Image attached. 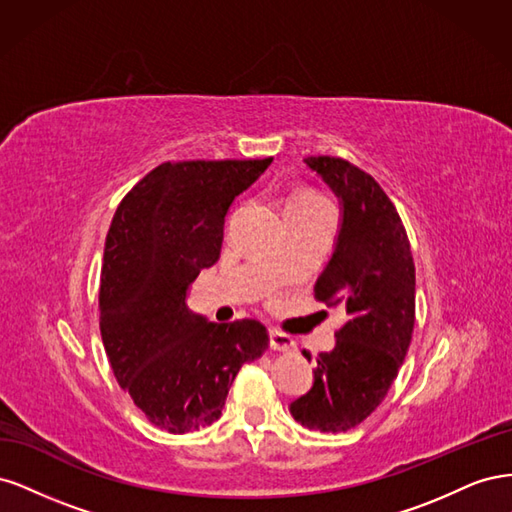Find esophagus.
I'll list each match as a JSON object with an SVG mask.
<instances>
[{
	"mask_svg": "<svg viewBox=\"0 0 512 512\" xmlns=\"http://www.w3.org/2000/svg\"><path fill=\"white\" fill-rule=\"evenodd\" d=\"M269 346H271V350H280V352L294 350L292 337L286 333H280V331H269Z\"/></svg>",
	"mask_w": 512,
	"mask_h": 512,
	"instance_id": "1",
	"label": "esophagus"
}]
</instances>
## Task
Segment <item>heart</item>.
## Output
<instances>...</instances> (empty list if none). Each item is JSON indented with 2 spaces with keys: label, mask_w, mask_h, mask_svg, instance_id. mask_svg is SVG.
Here are the masks:
<instances>
[{
  "label": "heart",
  "mask_w": 512,
  "mask_h": 512,
  "mask_svg": "<svg viewBox=\"0 0 512 512\" xmlns=\"http://www.w3.org/2000/svg\"><path fill=\"white\" fill-rule=\"evenodd\" d=\"M292 203H324L322 198H318V196H314V194H297L294 196L292 200H290V205Z\"/></svg>",
  "instance_id": "heart-1"
}]
</instances>
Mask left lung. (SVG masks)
Instances as JSON below:
<instances>
[{"label": "left lung", "mask_w": 512, "mask_h": 512, "mask_svg": "<svg viewBox=\"0 0 512 512\" xmlns=\"http://www.w3.org/2000/svg\"><path fill=\"white\" fill-rule=\"evenodd\" d=\"M342 205L335 250L314 286L348 320L335 348L320 352L314 386L290 404L307 429L339 433L361 425L389 393L414 331V260L391 198L365 170L342 158H305ZM307 359H312L303 352Z\"/></svg>", "instance_id": "1"}]
</instances>
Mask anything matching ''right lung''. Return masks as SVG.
<instances>
[{"label":"right lung","mask_w":512,"mask_h":512,"mask_svg":"<svg viewBox=\"0 0 512 512\" xmlns=\"http://www.w3.org/2000/svg\"><path fill=\"white\" fill-rule=\"evenodd\" d=\"M265 160L164 162L121 200L104 245L100 333L119 386L149 423L188 433L222 416L243 363L260 359L258 320L209 322L185 299L220 258L224 218Z\"/></svg>","instance_id":"right-lung-1"}]
</instances>
